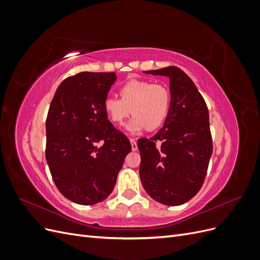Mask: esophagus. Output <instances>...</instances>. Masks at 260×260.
I'll use <instances>...</instances> for the list:
<instances>
[{
    "label": "esophagus",
    "mask_w": 260,
    "mask_h": 260,
    "mask_svg": "<svg viewBox=\"0 0 260 260\" xmlns=\"http://www.w3.org/2000/svg\"><path fill=\"white\" fill-rule=\"evenodd\" d=\"M130 143H131V149L133 152H136L138 149V144H137V141L135 139H130Z\"/></svg>",
    "instance_id": "34e87169"
}]
</instances>
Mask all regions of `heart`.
I'll return each mask as SVG.
<instances>
[{
    "instance_id": "obj_1",
    "label": "heart",
    "mask_w": 260,
    "mask_h": 260,
    "mask_svg": "<svg viewBox=\"0 0 260 260\" xmlns=\"http://www.w3.org/2000/svg\"><path fill=\"white\" fill-rule=\"evenodd\" d=\"M119 93L121 99L106 96L103 108L115 124H120L130 113L135 115L124 125L130 133L157 129L167 119L171 99L165 85L133 79L125 82Z\"/></svg>"
}]
</instances>
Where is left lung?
Wrapping results in <instances>:
<instances>
[{"label":"left lung","instance_id":"left-lung-1","mask_svg":"<svg viewBox=\"0 0 260 260\" xmlns=\"http://www.w3.org/2000/svg\"><path fill=\"white\" fill-rule=\"evenodd\" d=\"M144 73L169 78L171 103L162 128L154 137L138 141L141 182L156 202L179 206L198 194L207 174L212 154L208 108L180 68Z\"/></svg>","mask_w":260,"mask_h":260}]
</instances>
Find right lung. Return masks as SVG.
<instances>
[{
    "label": "right lung",
    "instance_id": "right-lung-1",
    "mask_svg": "<svg viewBox=\"0 0 260 260\" xmlns=\"http://www.w3.org/2000/svg\"><path fill=\"white\" fill-rule=\"evenodd\" d=\"M116 80L115 73L68 77L49 108L46 161L59 192L80 205H94L112 193L131 151L128 138L108 120L103 108Z\"/></svg>",
    "mask_w": 260,
    "mask_h": 260
}]
</instances>
